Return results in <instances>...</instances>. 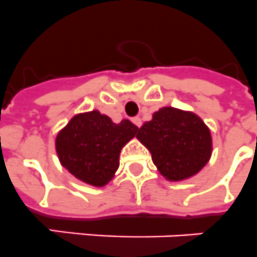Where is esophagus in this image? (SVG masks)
Segmentation results:
<instances>
[{"mask_svg": "<svg viewBox=\"0 0 257 257\" xmlns=\"http://www.w3.org/2000/svg\"><path fill=\"white\" fill-rule=\"evenodd\" d=\"M132 121H133V124H135L136 126H139V128L142 125V120H141V117H140V116H136V117H133Z\"/></svg>", "mask_w": 257, "mask_h": 257, "instance_id": "1", "label": "esophagus"}]
</instances>
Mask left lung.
Segmentation results:
<instances>
[{"label": "left lung", "mask_w": 257, "mask_h": 257, "mask_svg": "<svg viewBox=\"0 0 257 257\" xmlns=\"http://www.w3.org/2000/svg\"><path fill=\"white\" fill-rule=\"evenodd\" d=\"M137 139L152 153L157 169L178 182L196 175L212 155V136L192 112L163 107L140 128Z\"/></svg>", "instance_id": "8db88e82"}]
</instances>
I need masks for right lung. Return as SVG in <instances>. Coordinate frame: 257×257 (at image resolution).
I'll use <instances>...</instances> for the list:
<instances>
[{
	"instance_id": "right-lung-1",
	"label": "right lung",
	"mask_w": 257,
	"mask_h": 257,
	"mask_svg": "<svg viewBox=\"0 0 257 257\" xmlns=\"http://www.w3.org/2000/svg\"><path fill=\"white\" fill-rule=\"evenodd\" d=\"M139 128L129 120L115 124L99 111L79 113L56 137V152L61 165L87 184L103 187L120 165L122 146Z\"/></svg>"
}]
</instances>
